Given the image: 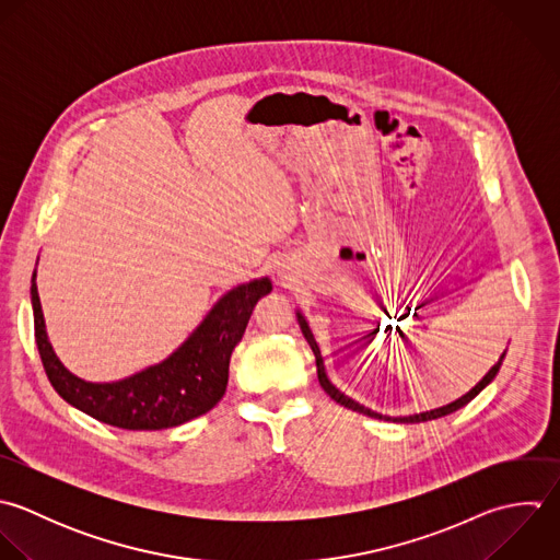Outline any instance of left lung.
<instances>
[{
    "mask_svg": "<svg viewBox=\"0 0 560 560\" xmlns=\"http://www.w3.org/2000/svg\"><path fill=\"white\" fill-rule=\"evenodd\" d=\"M299 325H301V331H303V336H305V340L310 342V347H312V351H314V358H316V371H318V382H320V386H323V390L334 399V401H338L340 406H345V408H349V410H353V412H360V415H366V417H373V419H386V421H397V423H421V421H432V419H441V417H447V415H452V412H456V410H460L463 406H467L471 399H476L493 380H495V375L500 373V366H502V360H504V355L500 358V362L482 377V382L476 386V388H471L465 397H460V399H456L454 404H450V406H443V408H436V410H430V412H421V415H412V417H397V419H390V417H382V415H377V412H373V410H369V408H364V406H360L358 401H353V399H349L347 395H342L329 380H327V375H325V364H323V358H320V349H318V345H316V340H314V334L310 331V327H307V323H305V318L299 314Z\"/></svg>",
    "mask_w": 560,
    "mask_h": 560,
    "instance_id": "1",
    "label": "left lung"
}]
</instances>
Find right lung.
Listing matches in <instances>:
<instances>
[{"label":"right lung","instance_id":"right-lung-1","mask_svg":"<svg viewBox=\"0 0 560 560\" xmlns=\"http://www.w3.org/2000/svg\"><path fill=\"white\" fill-rule=\"evenodd\" d=\"M34 277V338L49 384L67 404L121 430H165L209 412L224 397L231 353L257 301L272 292L268 279L231 290L167 360L121 382L91 384L73 377L51 351Z\"/></svg>","mask_w":560,"mask_h":560}]
</instances>
